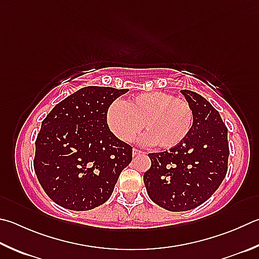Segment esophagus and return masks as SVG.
<instances>
[{
  "mask_svg": "<svg viewBox=\"0 0 259 259\" xmlns=\"http://www.w3.org/2000/svg\"><path fill=\"white\" fill-rule=\"evenodd\" d=\"M142 153H143L142 150H139V149H136V148H134V149H133V155H134V156H137V155L142 154Z\"/></svg>",
  "mask_w": 259,
  "mask_h": 259,
  "instance_id": "1",
  "label": "esophagus"
}]
</instances>
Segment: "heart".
Masks as SVG:
<instances>
[{
	"label": "heart",
	"mask_w": 259,
	"mask_h": 259,
	"mask_svg": "<svg viewBox=\"0 0 259 259\" xmlns=\"http://www.w3.org/2000/svg\"><path fill=\"white\" fill-rule=\"evenodd\" d=\"M106 122L117 139L130 143L142 131L144 143L172 148L190 133L194 113L189 103L167 93L152 92L114 102L106 112Z\"/></svg>",
	"instance_id": "b5f03b06"
}]
</instances>
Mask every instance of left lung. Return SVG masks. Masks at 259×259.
I'll return each instance as SVG.
<instances>
[{
  "label": "left lung",
  "instance_id": "8db88e82",
  "mask_svg": "<svg viewBox=\"0 0 259 259\" xmlns=\"http://www.w3.org/2000/svg\"><path fill=\"white\" fill-rule=\"evenodd\" d=\"M194 113L190 133L165 152L148 154L144 175L149 198L171 211H185L205 203L228 171V129L210 103L195 92L180 91Z\"/></svg>",
  "mask_w": 259,
  "mask_h": 259
}]
</instances>
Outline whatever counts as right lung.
<instances>
[{"label":"right lung","mask_w":259,"mask_h":259,"mask_svg":"<svg viewBox=\"0 0 259 259\" xmlns=\"http://www.w3.org/2000/svg\"><path fill=\"white\" fill-rule=\"evenodd\" d=\"M128 89L88 86L56 104L36 139L34 167L50 198L71 210H89L110 198L133 147L112 134L106 112Z\"/></svg>","instance_id":"add662e5"}]
</instances>
